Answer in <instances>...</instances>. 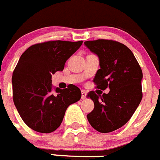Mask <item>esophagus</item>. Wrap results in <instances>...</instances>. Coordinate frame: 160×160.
I'll return each instance as SVG.
<instances>
[{"mask_svg":"<svg viewBox=\"0 0 160 160\" xmlns=\"http://www.w3.org/2000/svg\"><path fill=\"white\" fill-rule=\"evenodd\" d=\"M86 96H87V92L84 90L81 91V99L82 100H85Z\"/></svg>","mask_w":160,"mask_h":160,"instance_id":"1","label":"esophagus"}]
</instances>
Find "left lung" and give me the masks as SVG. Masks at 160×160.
Returning a JSON list of instances; mask_svg holds the SVG:
<instances>
[{"label":"left lung","instance_id":"1","mask_svg":"<svg viewBox=\"0 0 160 160\" xmlns=\"http://www.w3.org/2000/svg\"><path fill=\"white\" fill-rule=\"evenodd\" d=\"M84 45L99 58L100 68L93 82L108 94L92 91L88 94L94 109L88 114L89 123L102 133L113 132L128 121L140 103L143 72L136 57L126 45L114 41H88Z\"/></svg>","mask_w":160,"mask_h":160}]
</instances>
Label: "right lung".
<instances>
[{"label": "right lung", "mask_w": 160, "mask_h": 160, "mask_svg": "<svg viewBox=\"0 0 160 160\" xmlns=\"http://www.w3.org/2000/svg\"><path fill=\"white\" fill-rule=\"evenodd\" d=\"M83 41H53L30 46L12 73V95L17 112L30 128L50 133L58 128L68 107L81 98L80 88H54L52 75L63 71L66 60Z\"/></svg>", "instance_id": "obj_1"}]
</instances>
